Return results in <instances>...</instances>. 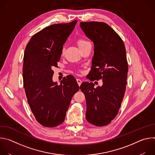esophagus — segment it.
<instances>
[{"label":"esophagus","instance_id":"34e87169","mask_svg":"<svg viewBox=\"0 0 155 155\" xmlns=\"http://www.w3.org/2000/svg\"><path fill=\"white\" fill-rule=\"evenodd\" d=\"M77 83H78V84L79 85V86L81 85V83H82V81L80 80V79H79V78H77Z\"/></svg>","mask_w":155,"mask_h":155}]
</instances>
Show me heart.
Masks as SVG:
<instances>
[{"label": "heart", "instance_id": "b5f03b06", "mask_svg": "<svg viewBox=\"0 0 155 155\" xmlns=\"http://www.w3.org/2000/svg\"><path fill=\"white\" fill-rule=\"evenodd\" d=\"M90 43V42H88L87 40H84V39H83V38H79V39L77 40L78 46L80 48H82L83 47H84V46L86 45V44H87V43ZM64 48H63L62 50V53H64Z\"/></svg>", "mask_w": 155, "mask_h": 155}]
</instances>
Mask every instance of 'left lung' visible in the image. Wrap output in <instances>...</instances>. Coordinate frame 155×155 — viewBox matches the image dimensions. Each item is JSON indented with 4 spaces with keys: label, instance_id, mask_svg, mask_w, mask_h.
Wrapping results in <instances>:
<instances>
[{
    "label": "left lung",
    "instance_id": "8db88e82",
    "mask_svg": "<svg viewBox=\"0 0 155 155\" xmlns=\"http://www.w3.org/2000/svg\"><path fill=\"white\" fill-rule=\"evenodd\" d=\"M80 28L94 45L88 78L103 82L96 88L92 82L80 86L86 101V119L104 126L117 115L124 96L128 72L126 48L120 35L103 22H81Z\"/></svg>",
    "mask_w": 155,
    "mask_h": 155
}]
</instances>
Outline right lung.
Wrapping results in <instances>:
<instances>
[{
	"label": "right lung",
	"mask_w": 155,
	"mask_h": 155,
	"mask_svg": "<svg viewBox=\"0 0 155 155\" xmlns=\"http://www.w3.org/2000/svg\"><path fill=\"white\" fill-rule=\"evenodd\" d=\"M77 20L52 25L35 34L26 45L23 68V86L28 104L36 120L42 126L56 127L64 121L73 96L79 86L71 76L60 84L53 81L63 45Z\"/></svg>",
	"instance_id": "right-lung-1"
}]
</instances>
